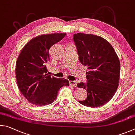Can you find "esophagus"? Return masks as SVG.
Here are the masks:
<instances>
[{"mask_svg":"<svg viewBox=\"0 0 135 135\" xmlns=\"http://www.w3.org/2000/svg\"><path fill=\"white\" fill-rule=\"evenodd\" d=\"M69 84H70V85L73 86H74V87H76V86H77L76 82H75V81H69Z\"/></svg>","mask_w":135,"mask_h":135,"instance_id":"1","label":"esophagus"}]
</instances>
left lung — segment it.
I'll return each mask as SVG.
<instances>
[{
	"mask_svg": "<svg viewBox=\"0 0 135 135\" xmlns=\"http://www.w3.org/2000/svg\"><path fill=\"white\" fill-rule=\"evenodd\" d=\"M73 39L80 62L88 69L86 83L77 84L87 92L86 98L79 103L93 108L104 105L119 85L120 63L117 54L107 40L98 35L77 33Z\"/></svg>",
	"mask_w": 135,
	"mask_h": 135,
	"instance_id": "obj_1",
	"label": "left lung"
}]
</instances>
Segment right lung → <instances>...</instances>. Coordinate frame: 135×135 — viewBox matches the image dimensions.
Here are the masks:
<instances>
[{
	"mask_svg": "<svg viewBox=\"0 0 135 135\" xmlns=\"http://www.w3.org/2000/svg\"><path fill=\"white\" fill-rule=\"evenodd\" d=\"M65 33L41 35L30 40L23 47L16 63L18 88L31 103L50 104L56 100L59 89L69 86L68 79L49 75L46 65L50 61V47L61 41Z\"/></svg>",
	"mask_w": 135,
	"mask_h": 135,
	"instance_id": "add662e5",
	"label": "right lung"
}]
</instances>
